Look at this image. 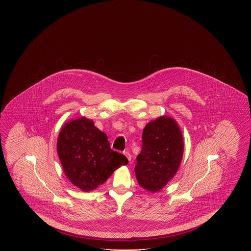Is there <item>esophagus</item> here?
<instances>
[{
    "instance_id": "obj_1",
    "label": "esophagus",
    "mask_w": 251,
    "mask_h": 251,
    "mask_svg": "<svg viewBox=\"0 0 251 251\" xmlns=\"http://www.w3.org/2000/svg\"><path fill=\"white\" fill-rule=\"evenodd\" d=\"M124 154L126 155V157L127 158V160H129V161H131V160H132V156H131L129 151H124Z\"/></svg>"
}]
</instances>
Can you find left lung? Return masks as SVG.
Segmentation results:
<instances>
[{
  "instance_id": "obj_1",
  "label": "left lung",
  "mask_w": 251,
  "mask_h": 251,
  "mask_svg": "<svg viewBox=\"0 0 251 251\" xmlns=\"http://www.w3.org/2000/svg\"><path fill=\"white\" fill-rule=\"evenodd\" d=\"M184 141L174 118L161 116L150 121L143 132V148L134 168L139 185L156 193L176 175L181 163Z\"/></svg>"
}]
</instances>
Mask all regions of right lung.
Masks as SVG:
<instances>
[{"mask_svg": "<svg viewBox=\"0 0 251 251\" xmlns=\"http://www.w3.org/2000/svg\"><path fill=\"white\" fill-rule=\"evenodd\" d=\"M56 146L65 176L84 192L96 189L128 163L125 155L111 150L107 134L85 117L64 124Z\"/></svg>", "mask_w": 251, "mask_h": 251, "instance_id": "right-lung-1", "label": "right lung"}]
</instances>
